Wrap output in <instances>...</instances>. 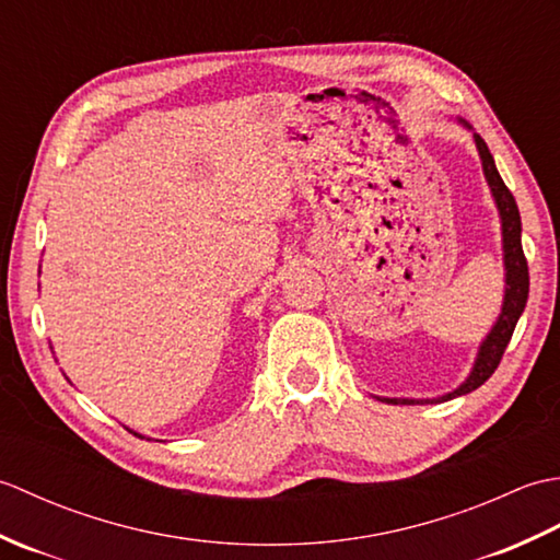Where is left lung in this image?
<instances>
[{"label": "left lung", "instance_id": "1", "mask_svg": "<svg viewBox=\"0 0 560 560\" xmlns=\"http://www.w3.org/2000/svg\"><path fill=\"white\" fill-rule=\"evenodd\" d=\"M462 125H467L459 120ZM469 127V125H467ZM474 141H477L481 165H483V175L489 180V187L495 199L498 213H501V229H503V265H505V299H503V311L498 315L493 329L489 331V337L481 341L477 361H474V368L469 377L464 383L447 392V395L438 397V399H389V397H377L380 401L387 404H438V401H447L455 399L459 395H469L477 387H481L486 380H489L498 363H501L503 353L510 343V337H513L515 325L520 315L525 313L527 305V295H529V267H527V257L522 253V221H520V209L515 205V197L510 189L505 187L501 173L495 168V161L491 156L486 141L474 135Z\"/></svg>", "mask_w": 560, "mask_h": 560}]
</instances>
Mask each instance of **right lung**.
Here are the masks:
<instances>
[{"instance_id":"add662e5","label":"right lung","mask_w":560,"mask_h":560,"mask_svg":"<svg viewBox=\"0 0 560 560\" xmlns=\"http://www.w3.org/2000/svg\"><path fill=\"white\" fill-rule=\"evenodd\" d=\"M135 435H139V433H135Z\"/></svg>"}]
</instances>
